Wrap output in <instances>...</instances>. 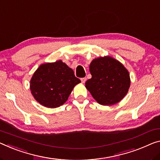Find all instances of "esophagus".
Masks as SVG:
<instances>
[{
    "mask_svg": "<svg viewBox=\"0 0 160 160\" xmlns=\"http://www.w3.org/2000/svg\"><path fill=\"white\" fill-rule=\"evenodd\" d=\"M81 81H82V82L83 83H84L86 82V81H87V78L86 77H83V78H81Z\"/></svg>",
    "mask_w": 160,
    "mask_h": 160,
    "instance_id": "34e87169",
    "label": "esophagus"
}]
</instances>
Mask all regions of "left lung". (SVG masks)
<instances>
[{"label": "left lung", "mask_w": 160, "mask_h": 160, "mask_svg": "<svg viewBox=\"0 0 160 160\" xmlns=\"http://www.w3.org/2000/svg\"><path fill=\"white\" fill-rule=\"evenodd\" d=\"M92 78L85 83L93 98L102 105H114L127 94L129 72L119 61L110 56L99 57L90 63Z\"/></svg>", "instance_id": "8db88e82"}]
</instances>
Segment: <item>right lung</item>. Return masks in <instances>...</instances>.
Returning a JSON list of instances; mask_svg holds the SVG:
<instances>
[{"mask_svg": "<svg viewBox=\"0 0 160 160\" xmlns=\"http://www.w3.org/2000/svg\"><path fill=\"white\" fill-rule=\"evenodd\" d=\"M31 94L46 107L56 108L67 101L73 87L81 82L62 61L41 64L30 82Z\"/></svg>", "mask_w": 160, "mask_h": 160, "instance_id": "1", "label": "right lung"}]
</instances>
